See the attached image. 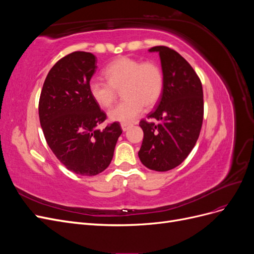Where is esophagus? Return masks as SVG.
Returning a JSON list of instances; mask_svg holds the SVG:
<instances>
[{"mask_svg": "<svg viewBox=\"0 0 254 254\" xmlns=\"http://www.w3.org/2000/svg\"><path fill=\"white\" fill-rule=\"evenodd\" d=\"M121 126H122L123 131H127V130H128L130 127H131V125H130V124H122Z\"/></svg>", "mask_w": 254, "mask_h": 254, "instance_id": "obj_1", "label": "esophagus"}]
</instances>
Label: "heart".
Returning a JSON list of instances; mask_svg holds the SVG:
<instances>
[{
  "label": "heart",
  "mask_w": 254,
  "mask_h": 254,
  "mask_svg": "<svg viewBox=\"0 0 254 254\" xmlns=\"http://www.w3.org/2000/svg\"><path fill=\"white\" fill-rule=\"evenodd\" d=\"M107 81L92 79L89 84L93 101L103 108H109L122 91L124 101L108 113L113 122H133L142 113L144 106L152 108L161 97L164 77L161 67L153 61L119 57L104 71Z\"/></svg>",
  "instance_id": "obj_1"
}]
</instances>
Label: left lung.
I'll return each instance as SVG.
<instances>
[{"instance_id": "1", "label": "left lung", "mask_w": 254, "mask_h": 254, "mask_svg": "<svg viewBox=\"0 0 254 254\" xmlns=\"http://www.w3.org/2000/svg\"><path fill=\"white\" fill-rule=\"evenodd\" d=\"M158 52L164 84L156 109L142 120L144 139L139 151L141 162L149 170L166 172L181 164L198 140L203 120V91L198 75L176 51L160 45Z\"/></svg>"}]
</instances>
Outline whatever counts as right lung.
I'll return each instance as SVG.
<instances>
[{
  "label": "right lung",
  "mask_w": 254,
  "mask_h": 254,
  "mask_svg": "<svg viewBox=\"0 0 254 254\" xmlns=\"http://www.w3.org/2000/svg\"><path fill=\"white\" fill-rule=\"evenodd\" d=\"M96 67L93 54H68L50 70L39 99L48 145L68 171L81 176H95L109 166L123 132L118 122L96 129L107 119L89 91Z\"/></svg>",
  "instance_id": "right-lung-1"
}]
</instances>
